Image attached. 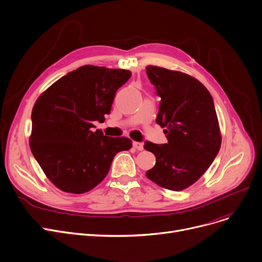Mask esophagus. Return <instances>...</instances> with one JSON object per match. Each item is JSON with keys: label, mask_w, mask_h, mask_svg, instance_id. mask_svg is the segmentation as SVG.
Wrapping results in <instances>:
<instances>
[{"label": "esophagus", "mask_w": 262, "mask_h": 262, "mask_svg": "<svg viewBox=\"0 0 262 262\" xmlns=\"http://www.w3.org/2000/svg\"><path fill=\"white\" fill-rule=\"evenodd\" d=\"M133 147L136 149V150H143L144 149V144L143 143H140V142H133Z\"/></svg>", "instance_id": "34e87169"}]
</instances>
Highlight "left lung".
<instances>
[{
	"label": "left lung",
	"instance_id": "1",
	"mask_svg": "<svg viewBox=\"0 0 262 262\" xmlns=\"http://www.w3.org/2000/svg\"><path fill=\"white\" fill-rule=\"evenodd\" d=\"M146 73L161 97L157 124L166 128L168 143L146 142L157 163L146 172L159 186L180 191L207 170L221 147L219 121L208 90L193 77L149 66Z\"/></svg>",
	"mask_w": 262,
	"mask_h": 262
}]
</instances>
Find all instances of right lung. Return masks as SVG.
Listing matches in <instances>:
<instances>
[{
	"mask_svg": "<svg viewBox=\"0 0 262 262\" xmlns=\"http://www.w3.org/2000/svg\"><path fill=\"white\" fill-rule=\"evenodd\" d=\"M131 77L121 69L83 66L61 77L39 96L32 111L29 146L43 172L60 190L83 193L105 178L128 137H109L93 121L110 114L116 91Z\"/></svg>",
	"mask_w": 262,
	"mask_h": 262,
	"instance_id": "1",
	"label": "right lung"
}]
</instances>
